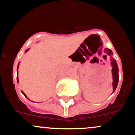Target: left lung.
<instances>
[{
  "label": "left lung",
  "mask_w": 135,
  "mask_h": 135,
  "mask_svg": "<svg viewBox=\"0 0 135 135\" xmlns=\"http://www.w3.org/2000/svg\"><path fill=\"white\" fill-rule=\"evenodd\" d=\"M105 53L108 54V55L110 56V61H111V66H112V79H113V83H112V85H113V93L115 91L116 89L117 86L118 85V68L117 61L114 58L112 57L113 55V52L111 51L108 48H105L104 51Z\"/></svg>",
  "instance_id": "obj_1"
}]
</instances>
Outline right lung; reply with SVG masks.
Listing matches in <instances>:
<instances>
[{
    "label": "right lung",
    "mask_w": 135,
    "mask_h": 135,
    "mask_svg": "<svg viewBox=\"0 0 135 135\" xmlns=\"http://www.w3.org/2000/svg\"><path fill=\"white\" fill-rule=\"evenodd\" d=\"M29 49H26V51H25V52H27L28 51H29ZM20 62H19V63H18V66H17V82H18V83L19 82V80H18V67H19V65H20ZM22 91V94H23V95H24L25 97H26L27 99H29L27 98V95H26V94H25V93L23 92V91Z\"/></svg>",
    "instance_id": "obj_1"
}]
</instances>
